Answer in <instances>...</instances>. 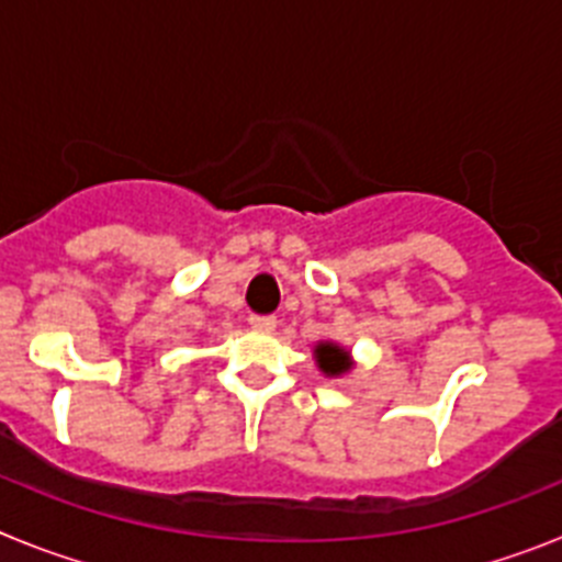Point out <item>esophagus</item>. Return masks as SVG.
Masks as SVG:
<instances>
[{"label":"esophagus","mask_w":562,"mask_h":562,"mask_svg":"<svg viewBox=\"0 0 562 562\" xmlns=\"http://www.w3.org/2000/svg\"><path fill=\"white\" fill-rule=\"evenodd\" d=\"M250 326L256 331H272V329H276V317H272V315H252Z\"/></svg>","instance_id":"1"}]
</instances>
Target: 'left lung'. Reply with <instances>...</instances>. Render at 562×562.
<instances>
[{"label": "left lung", "instance_id": "left-lung-1", "mask_svg": "<svg viewBox=\"0 0 562 562\" xmlns=\"http://www.w3.org/2000/svg\"><path fill=\"white\" fill-rule=\"evenodd\" d=\"M317 355V366L326 371V374H340V371L349 369V362H346V351L340 346H331V342H321L315 349Z\"/></svg>", "mask_w": 562, "mask_h": 562}]
</instances>
